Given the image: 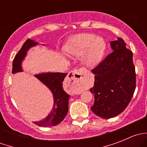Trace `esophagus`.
Returning a JSON list of instances; mask_svg holds the SVG:
<instances>
[{
    "instance_id": "34e87169",
    "label": "esophagus",
    "mask_w": 147,
    "mask_h": 147,
    "mask_svg": "<svg viewBox=\"0 0 147 147\" xmlns=\"http://www.w3.org/2000/svg\"><path fill=\"white\" fill-rule=\"evenodd\" d=\"M88 73V70L84 67L75 69L68 74V79L79 87L82 85L84 82Z\"/></svg>"
}]
</instances>
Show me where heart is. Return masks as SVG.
I'll list each match as a JSON object with an SVG mask.
<instances>
[{"label":"heart","instance_id":"heart-1","mask_svg":"<svg viewBox=\"0 0 147 147\" xmlns=\"http://www.w3.org/2000/svg\"><path fill=\"white\" fill-rule=\"evenodd\" d=\"M106 49V43L103 38L94 34L84 33L73 37L65 46L68 53L81 55L85 53L83 61L89 66L98 64L103 57Z\"/></svg>","mask_w":147,"mask_h":147}]
</instances>
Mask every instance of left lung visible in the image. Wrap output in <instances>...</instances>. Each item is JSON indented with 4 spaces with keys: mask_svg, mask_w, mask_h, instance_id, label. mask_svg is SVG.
<instances>
[{
    "mask_svg": "<svg viewBox=\"0 0 147 147\" xmlns=\"http://www.w3.org/2000/svg\"><path fill=\"white\" fill-rule=\"evenodd\" d=\"M112 52L92 70L94 86L90 89L94 103L92 111L109 119L123 112L131 101L136 88L133 54L123 39L110 42Z\"/></svg>",
    "mask_w": 147,
    "mask_h": 147,
    "instance_id": "8db88e82",
    "label": "left lung"
}]
</instances>
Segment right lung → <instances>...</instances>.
I'll return each mask as SVG.
<instances>
[{"label": "right lung", "instance_id": "add662e5", "mask_svg": "<svg viewBox=\"0 0 147 147\" xmlns=\"http://www.w3.org/2000/svg\"><path fill=\"white\" fill-rule=\"evenodd\" d=\"M33 40L28 39L24 42L18 53L16 54L13 62L12 73L22 72V60L26 57L30 47L38 45ZM67 73L62 72H47L35 75L40 82L45 84L53 94L54 105L51 112L44 119L35 121V124L40 127H53L60 124L66 117L68 112V100L69 95L64 91L63 82Z\"/></svg>", "mask_w": 147, "mask_h": 147}]
</instances>
